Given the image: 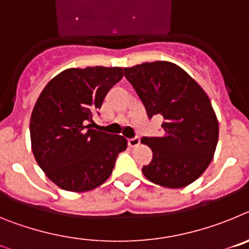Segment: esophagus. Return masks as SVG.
I'll return each mask as SVG.
<instances>
[{"label":"esophagus","mask_w":249,"mask_h":249,"mask_svg":"<svg viewBox=\"0 0 249 249\" xmlns=\"http://www.w3.org/2000/svg\"><path fill=\"white\" fill-rule=\"evenodd\" d=\"M138 144H140V138L138 137L129 138L128 140V146L131 147V148H135V147H137Z\"/></svg>","instance_id":"obj_1"}]
</instances>
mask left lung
<instances>
[{
    "mask_svg": "<svg viewBox=\"0 0 249 249\" xmlns=\"http://www.w3.org/2000/svg\"><path fill=\"white\" fill-rule=\"evenodd\" d=\"M124 76L143 102L148 117L162 116L163 135L143 137L153 157L142 172L167 188L195 182L210 166L218 142V120L201 86L168 61L124 68Z\"/></svg>",
    "mask_w": 249,
    "mask_h": 249,
    "instance_id": "8db88e82",
    "label": "left lung"
}]
</instances>
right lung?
<instances>
[{
	"label": "right lung",
	"instance_id": "add662e5",
	"mask_svg": "<svg viewBox=\"0 0 249 249\" xmlns=\"http://www.w3.org/2000/svg\"><path fill=\"white\" fill-rule=\"evenodd\" d=\"M122 67L68 68L54 76L37 98L31 114L32 152L56 186L87 192L107 181L120 152L122 136L91 128L93 113L123 77Z\"/></svg>",
	"mask_w": 249,
	"mask_h": 249
}]
</instances>
